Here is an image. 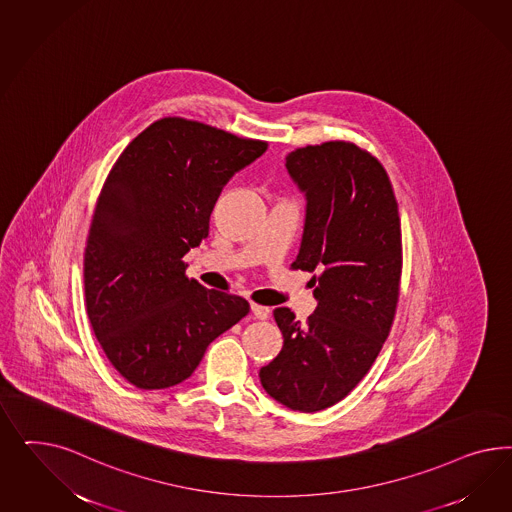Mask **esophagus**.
Masks as SVG:
<instances>
[{
  "mask_svg": "<svg viewBox=\"0 0 512 512\" xmlns=\"http://www.w3.org/2000/svg\"><path fill=\"white\" fill-rule=\"evenodd\" d=\"M251 313L257 317V319H268L270 317V308L266 306H259V304H251Z\"/></svg>",
  "mask_w": 512,
  "mask_h": 512,
  "instance_id": "1",
  "label": "esophagus"
}]
</instances>
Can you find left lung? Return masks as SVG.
I'll return each mask as SVG.
<instances>
[{"label": "left lung", "instance_id": "obj_1", "mask_svg": "<svg viewBox=\"0 0 512 512\" xmlns=\"http://www.w3.org/2000/svg\"><path fill=\"white\" fill-rule=\"evenodd\" d=\"M285 167L306 195L295 270L313 272L317 308L302 325L276 308L283 349L259 377L289 409L315 413L343 400L370 372L400 296L402 227L383 165L353 142L296 148Z\"/></svg>", "mask_w": 512, "mask_h": 512}]
</instances>
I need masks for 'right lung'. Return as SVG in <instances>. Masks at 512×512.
Listing matches in <instances>:
<instances>
[{
  "mask_svg": "<svg viewBox=\"0 0 512 512\" xmlns=\"http://www.w3.org/2000/svg\"><path fill=\"white\" fill-rule=\"evenodd\" d=\"M266 148L172 116L114 163L86 240L84 296L95 338L131 385L186 381L206 347L248 315V300L204 289L182 259L208 236L223 186Z\"/></svg>",
  "mask_w": 512,
  "mask_h": 512,
  "instance_id": "right-lung-1",
  "label": "right lung"
}]
</instances>
